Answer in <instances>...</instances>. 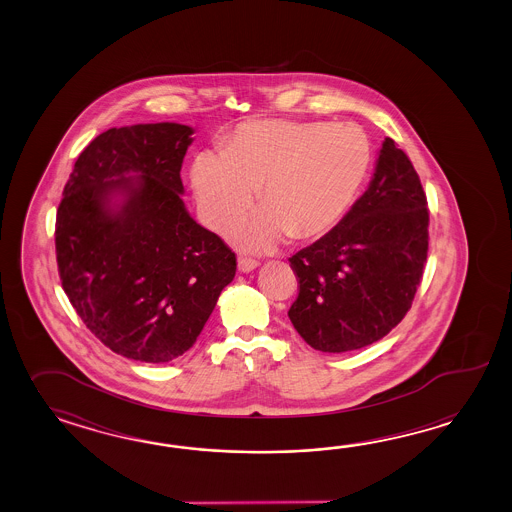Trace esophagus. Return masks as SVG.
<instances>
[{"mask_svg": "<svg viewBox=\"0 0 512 512\" xmlns=\"http://www.w3.org/2000/svg\"><path fill=\"white\" fill-rule=\"evenodd\" d=\"M257 266H259V261H255V259H250V257H239L240 272H253Z\"/></svg>", "mask_w": 512, "mask_h": 512, "instance_id": "34e87169", "label": "esophagus"}]
</instances>
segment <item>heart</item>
I'll return each mask as SVG.
<instances>
[{"label": "heart", "instance_id": "heart-1", "mask_svg": "<svg viewBox=\"0 0 512 512\" xmlns=\"http://www.w3.org/2000/svg\"><path fill=\"white\" fill-rule=\"evenodd\" d=\"M369 159L358 126L261 119L235 126L222 154L196 156L191 180L216 229L237 222L261 187L264 207L231 237L244 250L268 251L288 235L312 239L329 231L353 204Z\"/></svg>", "mask_w": 512, "mask_h": 512}]
</instances>
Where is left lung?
Masks as SVG:
<instances>
[{
	"instance_id": "8db88e82",
	"label": "left lung",
	"mask_w": 512,
	"mask_h": 512,
	"mask_svg": "<svg viewBox=\"0 0 512 512\" xmlns=\"http://www.w3.org/2000/svg\"><path fill=\"white\" fill-rule=\"evenodd\" d=\"M428 224L419 174L386 137L351 211L288 259L299 283L288 318L299 336L321 353H347L395 329L421 284Z\"/></svg>"
}]
</instances>
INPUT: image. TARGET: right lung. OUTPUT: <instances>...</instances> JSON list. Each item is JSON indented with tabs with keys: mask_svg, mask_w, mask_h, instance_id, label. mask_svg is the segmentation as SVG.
Segmentation results:
<instances>
[{
	"mask_svg": "<svg viewBox=\"0 0 512 512\" xmlns=\"http://www.w3.org/2000/svg\"><path fill=\"white\" fill-rule=\"evenodd\" d=\"M193 128H110L80 152L58 205V273L69 303L108 349L163 364L189 351L237 257L183 204Z\"/></svg>",
	"mask_w": 512,
	"mask_h": 512,
	"instance_id": "add662e5",
	"label": "right lung"
}]
</instances>
